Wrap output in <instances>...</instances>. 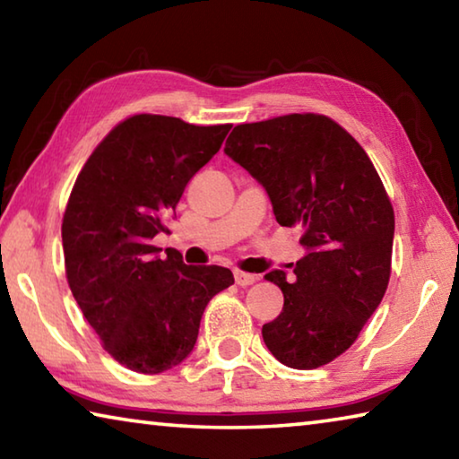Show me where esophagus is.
<instances>
[{"label":"esophagus","instance_id":"1","mask_svg":"<svg viewBox=\"0 0 459 459\" xmlns=\"http://www.w3.org/2000/svg\"><path fill=\"white\" fill-rule=\"evenodd\" d=\"M257 275H253V273H245V271H235V281H237V285H243V287H247V285H253L255 281H257Z\"/></svg>","mask_w":459,"mask_h":459}]
</instances>
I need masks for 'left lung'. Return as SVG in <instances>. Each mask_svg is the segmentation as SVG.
I'll return each mask as SVG.
<instances>
[{"instance_id": "left-lung-1", "label": "left lung", "mask_w": 459, "mask_h": 459, "mask_svg": "<svg viewBox=\"0 0 459 459\" xmlns=\"http://www.w3.org/2000/svg\"><path fill=\"white\" fill-rule=\"evenodd\" d=\"M224 153L265 188L281 227L304 229L295 277L265 275L283 309L263 340L285 367H324L354 344L386 291L394 212L385 186L360 143L325 115L243 123Z\"/></svg>"}]
</instances>
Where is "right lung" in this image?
<instances>
[{"instance_id": "1", "label": "right lung", "mask_w": 459, "mask_h": 459, "mask_svg": "<svg viewBox=\"0 0 459 459\" xmlns=\"http://www.w3.org/2000/svg\"><path fill=\"white\" fill-rule=\"evenodd\" d=\"M230 126L134 115L91 153L62 219L66 279L105 351L160 375L192 352L204 307L235 283L230 269L186 265L152 245L169 232L186 184L221 150Z\"/></svg>"}]
</instances>
